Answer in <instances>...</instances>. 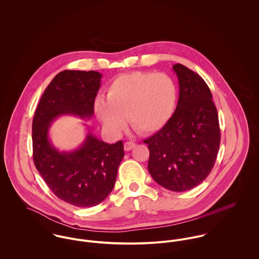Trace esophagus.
<instances>
[{
	"label": "esophagus",
	"mask_w": 259,
	"mask_h": 259,
	"mask_svg": "<svg viewBox=\"0 0 259 259\" xmlns=\"http://www.w3.org/2000/svg\"><path fill=\"white\" fill-rule=\"evenodd\" d=\"M135 147H136V144H135V143H133V142H126V143L124 144V150H125V151H128V150L133 149Z\"/></svg>",
	"instance_id": "esophagus-1"
}]
</instances>
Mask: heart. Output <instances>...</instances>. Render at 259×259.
Segmentation results:
<instances>
[{
    "instance_id": "1",
    "label": "heart",
    "mask_w": 259,
    "mask_h": 259,
    "mask_svg": "<svg viewBox=\"0 0 259 259\" xmlns=\"http://www.w3.org/2000/svg\"><path fill=\"white\" fill-rule=\"evenodd\" d=\"M177 99L176 85L167 74L134 72L116 77L108 88L107 99L99 97L95 112L111 134L120 133L127 117L130 125L143 135L162 128Z\"/></svg>"
}]
</instances>
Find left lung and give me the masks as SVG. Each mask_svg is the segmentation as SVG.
Segmentation results:
<instances>
[{
	"instance_id": "1",
	"label": "left lung",
	"mask_w": 259,
	"mask_h": 259,
	"mask_svg": "<svg viewBox=\"0 0 259 259\" xmlns=\"http://www.w3.org/2000/svg\"><path fill=\"white\" fill-rule=\"evenodd\" d=\"M180 85L179 102L165 125L144 141L148 171L172 191L189 190L210 174L221 144L219 114L203 78L185 67H172Z\"/></svg>"
}]
</instances>
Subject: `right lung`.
<instances>
[{"label": "right lung", "mask_w": 259, "mask_h": 259, "mask_svg": "<svg viewBox=\"0 0 259 259\" xmlns=\"http://www.w3.org/2000/svg\"><path fill=\"white\" fill-rule=\"evenodd\" d=\"M102 77L95 71L59 73L45 90L33 119V154L37 171L60 199L77 207L98 205L111 193L124 155L123 144H107L87 126L88 134L78 148L61 151L51 142L49 133L59 116L93 117Z\"/></svg>", "instance_id": "add662e5"}]
</instances>
